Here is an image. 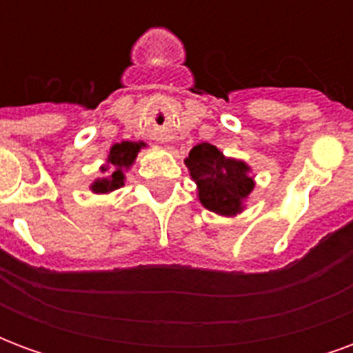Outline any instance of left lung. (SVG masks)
Here are the masks:
<instances>
[{
	"instance_id": "1",
	"label": "left lung",
	"mask_w": 353,
	"mask_h": 353,
	"mask_svg": "<svg viewBox=\"0 0 353 353\" xmlns=\"http://www.w3.org/2000/svg\"><path fill=\"white\" fill-rule=\"evenodd\" d=\"M192 179L199 185L200 202L215 214L234 215L242 210V200L252 192L253 179L244 162L225 159L217 147L199 143L185 159Z\"/></svg>"
}]
</instances>
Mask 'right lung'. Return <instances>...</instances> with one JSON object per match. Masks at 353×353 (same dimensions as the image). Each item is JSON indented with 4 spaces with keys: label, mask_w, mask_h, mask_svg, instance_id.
I'll return each mask as SVG.
<instances>
[{
    "label": "right lung",
    "mask_w": 353,
    "mask_h": 353,
    "mask_svg": "<svg viewBox=\"0 0 353 353\" xmlns=\"http://www.w3.org/2000/svg\"><path fill=\"white\" fill-rule=\"evenodd\" d=\"M141 145H143V143L123 141V143H115V145L111 147L108 162L113 166V172H111V176L105 177V179H98V181L92 185V191L109 192L113 191V189H119L121 185H124L123 170L128 168L132 162H134V159H136V154H138L139 147ZM105 170L108 168H103V172H105Z\"/></svg>",
    "instance_id": "obj_1"
}]
</instances>
